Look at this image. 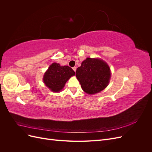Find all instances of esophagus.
<instances>
[{
	"label": "esophagus",
	"mask_w": 152,
	"mask_h": 152,
	"mask_svg": "<svg viewBox=\"0 0 152 152\" xmlns=\"http://www.w3.org/2000/svg\"><path fill=\"white\" fill-rule=\"evenodd\" d=\"M73 70H74V72H76V70H77V67H75V66H74V67H73Z\"/></svg>",
	"instance_id": "34e87169"
}]
</instances>
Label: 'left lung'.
<instances>
[{
	"label": "left lung",
	"instance_id": "1",
	"mask_svg": "<svg viewBox=\"0 0 152 152\" xmlns=\"http://www.w3.org/2000/svg\"><path fill=\"white\" fill-rule=\"evenodd\" d=\"M76 77L85 93H99L109 84L111 72L108 64L99 58H87L77 68Z\"/></svg>",
	"mask_w": 152,
	"mask_h": 152
}]
</instances>
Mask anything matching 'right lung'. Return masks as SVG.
<instances>
[{"label": "right lung", "mask_w": 152, "mask_h": 152, "mask_svg": "<svg viewBox=\"0 0 152 152\" xmlns=\"http://www.w3.org/2000/svg\"><path fill=\"white\" fill-rule=\"evenodd\" d=\"M75 74V72L70 66L53 63L45 72L43 81L50 91L57 93L63 89L66 82Z\"/></svg>", "instance_id": "right-lung-1"}]
</instances>
